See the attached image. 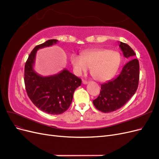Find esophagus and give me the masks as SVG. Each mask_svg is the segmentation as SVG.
I'll return each instance as SVG.
<instances>
[{"label":"esophagus","instance_id":"obj_1","mask_svg":"<svg viewBox=\"0 0 159 159\" xmlns=\"http://www.w3.org/2000/svg\"><path fill=\"white\" fill-rule=\"evenodd\" d=\"M82 83L84 84H88V81H86V80H82Z\"/></svg>","mask_w":159,"mask_h":159}]
</instances>
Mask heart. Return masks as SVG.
Masks as SVG:
<instances>
[{
    "label": "heart",
    "instance_id": "1",
    "mask_svg": "<svg viewBox=\"0 0 159 159\" xmlns=\"http://www.w3.org/2000/svg\"><path fill=\"white\" fill-rule=\"evenodd\" d=\"M75 73L80 75L91 68V73L99 81L113 78L121 64L119 53L105 48H96L84 52L81 56H71Z\"/></svg>",
    "mask_w": 159,
    "mask_h": 159
}]
</instances>
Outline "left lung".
I'll return each mask as SVG.
<instances>
[{
  "instance_id": "left-lung-1",
  "label": "left lung",
  "mask_w": 159,
  "mask_h": 159,
  "mask_svg": "<svg viewBox=\"0 0 159 159\" xmlns=\"http://www.w3.org/2000/svg\"><path fill=\"white\" fill-rule=\"evenodd\" d=\"M119 47L126 58H133L136 55L125 43L120 42ZM139 80V60L133 58L123 66L116 78L101 85L100 94L93 101L95 107L103 113H110L121 108L135 93Z\"/></svg>"
}]
</instances>
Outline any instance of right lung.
Segmentation results:
<instances>
[{"mask_svg": "<svg viewBox=\"0 0 159 159\" xmlns=\"http://www.w3.org/2000/svg\"><path fill=\"white\" fill-rule=\"evenodd\" d=\"M57 42V40L52 39L36 46L28 56L25 67V84L28 97L38 109L52 115L61 114L69 108L74 91L81 84V80L66 69L46 77L34 70L37 50Z\"/></svg>", "mask_w": 159, "mask_h": 159, "instance_id": "1", "label": "right lung"}]
</instances>
